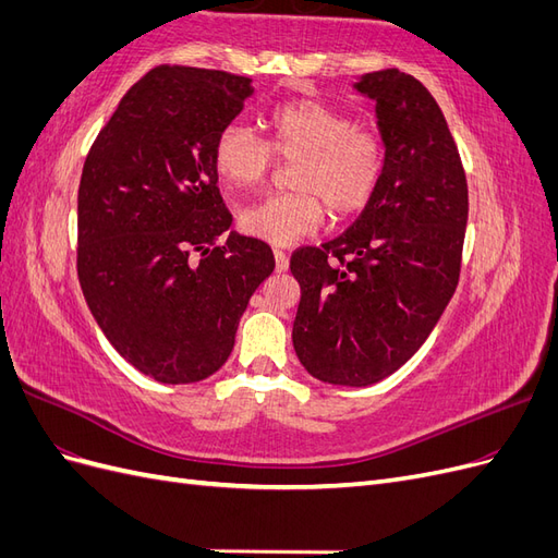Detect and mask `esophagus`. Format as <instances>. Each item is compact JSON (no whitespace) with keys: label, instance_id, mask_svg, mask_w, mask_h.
I'll use <instances>...</instances> for the list:
<instances>
[{"label":"esophagus","instance_id":"esophagus-1","mask_svg":"<svg viewBox=\"0 0 558 558\" xmlns=\"http://www.w3.org/2000/svg\"><path fill=\"white\" fill-rule=\"evenodd\" d=\"M275 267L277 272H286V269H289V256H286L281 248H275Z\"/></svg>","mask_w":558,"mask_h":558}]
</instances>
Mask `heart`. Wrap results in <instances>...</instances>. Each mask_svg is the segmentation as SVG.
I'll return each mask as SVG.
<instances>
[{
  "label": "heart",
  "mask_w": 558,
  "mask_h": 558,
  "mask_svg": "<svg viewBox=\"0 0 558 558\" xmlns=\"http://www.w3.org/2000/svg\"><path fill=\"white\" fill-rule=\"evenodd\" d=\"M272 142L260 140L242 123H228L214 144V165L238 191L260 185L275 165V154L295 160L291 183L298 193L253 202L240 214L251 238L289 246L324 223L326 209L347 218L361 211L384 170V140L359 128L351 116L314 99L279 105L267 118Z\"/></svg>",
  "instance_id": "obj_1"
}]
</instances>
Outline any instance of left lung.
Returning a JSON list of instances; mask_svg holds the SVG:
<instances>
[{"instance_id": "1", "label": "left lung", "mask_w": 558, "mask_h": 558, "mask_svg": "<svg viewBox=\"0 0 558 558\" xmlns=\"http://www.w3.org/2000/svg\"><path fill=\"white\" fill-rule=\"evenodd\" d=\"M353 90L375 102L381 177L356 223L291 258L295 353L337 386L377 384L428 340L459 286L468 226L459 148L424 83L384 70Z\"/></svg>"}]
</instances>
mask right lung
<instances>
[{
	"label": "right lung",
	"instance_id": "add662e5",
	"mask_svg": "<svg viewBox=\"0 0 558 558\" xmlns=\"http://www.w3.org/2000/svg\"><path fill=\"white\" fill-rule=\"evenodd\" d=\"M253 95L248 76L162 64L125 93L78 185V281L105 337L160 384L223 367L272 248L230 232L214 144Z\"/></svg>",
	"mask_w": 558,
	"mask_h": 558
}]
</instances>
